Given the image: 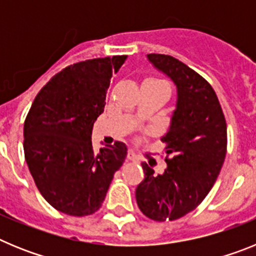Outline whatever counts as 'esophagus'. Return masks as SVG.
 Instances as JSON below:
<instances>
[{"mask_svg": "<svg viewBox=\"0 0 256 256\" xmlns=\"http://www.w3.org/2000/svg\"><path fill=\"white\" fill-rule=\"evenodd\" d=\"M126 159L130 160V162H138V158L134 155L133 151H128V154H126Z\"/></svg>", "mask_w": 256, "mask_h": 256, "instance_id": "obj_1", "label": "esophagus"}]
</instances>
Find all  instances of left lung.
I'll use <instances>...</instances> for the list:
<instances>
[{
	"label": "left lung",
	"mask_w": 256,
	"mask_h": 256,
	"mask_svg": "<svg viewBox=\"0 0 256 256\" xmlns=\"http://www.w3.org/2000/svg\"><path fill=\"white\" fill-rule=\"evenodd\" d=\"M148 58L177 86L178 98L162 138L168 166L156 176L142 162L144 180L136 200L148 218L176 220L195 210L214 186L227 152V123L206 79L173 56L148 54Z\"/></svg>",
	"instance_id": "8db88e82"
}]
</instances>
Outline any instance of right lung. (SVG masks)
Listing matches in <instances>:
<instances>
[{"instance_id":"add662e5","label":"right lung","mask_w":256,"mask_h":256,"mask_svg":"<svg viewBox=\"0 0 256 256\" xmlns=\"http://www.w3.org/2000/svg\"><path fill=\"white\" fill-rule=\"evenodd\" d=\"M126 56L91 58L66 66L38 92L24 122V155L40 195L58 212L91 216L126 156L116 141L94 152L91 134L104 112L112 72Z\"/></svg>"}]
</instances>
